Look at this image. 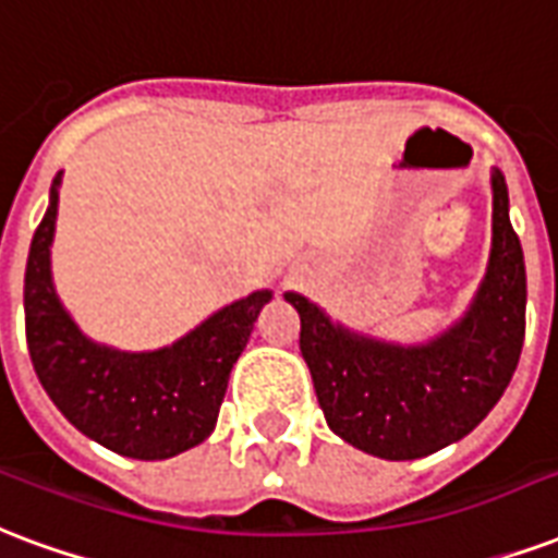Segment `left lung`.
<instances>
[{
  "label": "left lung",
  "instance_id": "8db88e82",
  "mask_svg": "<svg viewBox=\"0 0 558 558\" xmlns=\"http://www.w3.org/2000/svg\"><path fill=\"white\" fill-rule=\"evenodd\" d=\"M494 185V239L488 275L456 328L428 345H387L331 325L295 292L299 345L333 435L387 458L411 461L456 444L488 416L521 361L526 331V268L509 221V189Z\"/></svg>",
  "mask_w": 558,
  "mask_h": 558
}]
</instances>
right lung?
Listing matches in <instances>:
<instances>
[{"mask_svg": "<svg viewBox=\"0 0 558 558\" xmlns=\"http://www.w3.org/2000/svg\"><path fill=\"white\" fill-rule=\"evenodd\" d=\"M61 174L26 263V342L37 378L82 435L138 461L180 456L216 428L227 378L271 292L218 311L171 349L126 354L82 337L52 290L49 245Z\"/></svg>", "mask_w": 558, "mask_h": 558, "instance_id": "add662e5", "label": "right lung"}]
</instances>
